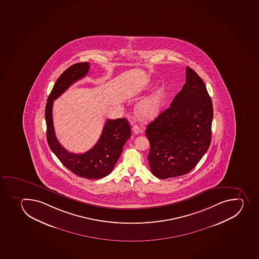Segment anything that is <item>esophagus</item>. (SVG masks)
<instances>
[{
    "label": "esophagus",
    "instance_id": "1",
    "mask_svg": "<svg viewBox=\"0 0 259 259\" xmlns=\"http://www.w3.org/2000/svg\"><path fill=\"white\" fill-rule=\"evenodd\" d=\"M133 133L136 134V135H138L139 133H142V130H141L140 127L138 125H134L133 126Z\"/></svg>",
    "mask_w": 259,
    "mask_h": 259
}]
</instances>
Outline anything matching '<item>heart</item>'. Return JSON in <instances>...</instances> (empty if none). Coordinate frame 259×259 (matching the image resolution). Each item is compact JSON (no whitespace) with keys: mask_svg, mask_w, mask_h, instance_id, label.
I'll return each mask as SVG.
<instances>
[{"mask_svg":"<svg viewBox=\"0 0 259 259\" xmlns=\"http://www.w3.org/2000/svg\"><path fill=\"white\" fill-rule=\"evenodd\" d=\"M160 104V96L158 94H153V96L143 100L138 106V112L143 116H149L158 111Z\"/></svg>","mask_w":259,"mask_h":259,"instance_id":"obj_1","label":"heart"}]
</instances>
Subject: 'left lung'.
<instances>
[{"label":"left lung","instance_id":"left-lung-1","mask_svg":"<svg viewBox=\"0 0 259 259\" xmlns=\"http://www.w3.org/2000/svg\"><path fill=\"white\" fill-rule=\"evenodd\" d=\"M212 120L213 106L205 84L187 67L182 90L145 130L153 175L167 179L191 171L210 145Z\"/></svg>","mask_w":259,"mask_h":259}]
</instances>
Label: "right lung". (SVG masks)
Here are the masks:
<instances>
[{
	"instance_id": "add662e5",
	"label": "right lung",
	"mask_w": 259,
	"mask_h": 259,
	"mask_svg": "<svg viewBox=\"0 0 259 259\" xmlns=\"http://www.w3.org/2000/svg\"><path fill=\"white\" fill-rule=\"evenodd\" d=\"M87 62L69 67L57 79L45 107L47 141L50 149L64 166L79 177L99 180L108 175L121 156L122 148L131 137V127L125 118L107 120L100 139L84 153H69L62 147L55 136L53 123V103L73 83L82 79L89 71Z\"/></svg>"
}]
</instances>
